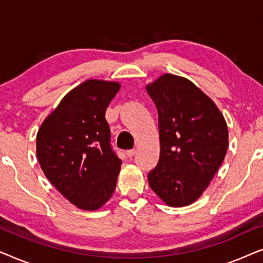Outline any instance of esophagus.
<instances>
[{"instance_id":"34e87169","label":"esophagus","mask_w":263,"mask_h":263,"mask_svg":"<svg viewBox=\"0 0 263 263\" xmlns=\"http://www.w3.org/2000/svg\"><path fill=\"white\" fill-rule=\"evenodd\" d=\"M125 154H127V156L129 157V158H132V157H134L135 154H136V149H128L127 152H125Z\"/></svg>"}]
</instances>
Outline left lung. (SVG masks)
Listing matches in <instances>:
<instances>
[{
    "mask_svg": "<svg viewBox=\"0 0 263 263\" xmlns=\"http://www.w3.org/2000/svg\"><path fill=\"white\" fill-rule=\"evenodd\" d=\"M146 91L157 106L160 138L149 186L167 206H188L202 195L224 161L228 124L213 100L188 79L164 74Z\"/></svg>",
    "mask_w": 263,
    "mask_h": 263,
    "instance_id": "1",
    "label": "left lung"
}]
</instances>
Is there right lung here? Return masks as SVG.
Returning <instances> with one entry per match:
<instances>
[{
    "instance_id": "add662e5",
    "label": "right lung",
    "mask_w": 263,
    "mask_h": 263,
    "mask_svg": "<svg viewBox=\"0 0 263 263\" xmlns=\"http://www.w3.org/2000/svg\"><path fill=\"white\" fill-rule=\"evenodd\" d=\"M120 88L116 81L86 80L63 97L38 130L43 172L80 210H99L116 188L122 160L111 148L105 111Z\"/></svg>"
}]
</instances>
